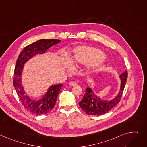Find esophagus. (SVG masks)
Instances as JSON below:
<instances>
[{"mask_svg":"<svg viewBox=\"0 0 147 147\" xmlns=\"http://www.w3.org/2000/svg\"><path fill=\"white\" fill-rule=\"evenodd\" d=\"M76 84H77V83L76 82H71L70 83V86H76Z\"/></svg>","mask_w":147,"mask_h":147,"instance_id":"1","label":"esophagus"}]
</instances>
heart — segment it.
Masks as SVG:
<instances>
[{
	"label": "heart",
	"mask_w": 147,
	"mask_h": 147,
	"mask_svg": "<svg viewBox=\"0 0 147 147\" xmlns=\"http://www.w3.org/2000/svg\"><path fill=\"white\" fill-rule=\"evenodd\" d=\"M103 53L98 49L87 46L77 47L72 57L75 64H90L93 68L99 67L103 60Z\"/></svg>",
	"instance_id": "heart-1"
}]
</instances>
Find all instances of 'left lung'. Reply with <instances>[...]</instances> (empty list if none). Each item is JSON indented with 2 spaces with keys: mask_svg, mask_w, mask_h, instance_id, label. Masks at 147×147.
Segmentation results:
<instances>
[{
  "mask_svg": "<svg viewBox=\"0 0 147 147\" xmlns=\"http://www.w3.org/2000/svg\"><path fill=\"white\" fill-rule=\"evenodd\" d=\"M128 77V71H125L120 75L121 85L120 90L115 98L109 101L103 100L93 92L91 88L87 87L83 99L79 102L81 108L89 115L99 116L111 111L118 104L121 99L122 93Z\"/></svg>",
  "mask_w": 147,
  "mask_h": 147,
  "instance_id": "1",
  "label": "left lung"
}]
</instances>
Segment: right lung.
<instances>
[{
    "mask_svg": "<svg viewBox=\"0 0 147 147\" xmlns=\"http://www.w3.org/2000/svg\"><path fill=\"white\" fill-rule=\"evenodd\" d=\"M61 41L60 40H40L26 47L19 54L14 71L13 86L22 104L25 108L36 115H44L50 112L55 105L58 94L63 85L51 86L42 98L38 101L31 100L25 95L21 85V76L24 64L37 54H44L49 48Z\"/></svg>",
    "mask_w": 147,
    "mask_h": 147,
    "instance_id": "add662e5",
    "label": "right lung"
}]
</instances>
